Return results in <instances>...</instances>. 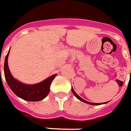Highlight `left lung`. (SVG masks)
<instances>
[{
	"mask_svg": "<svg viewBox=\"0 0 131 131\" xmlns=\"http://www.w3.org/2000/svg\"><path fill=\"white\" fill-rule=\"evenodd\" d=\"M72 93H74V95H75V97H76L77 99H79L80 101H82V102H84V103H87V104H90V105H101V104H105V103H108V102H106V103H90V102H88V101L84 100V99H82L81 97H80V96H78L77 93H75V91H74V89H73L72 88Z\"/></svg>",
	"mask_w": 131,
	"mask_h": 131,
	"instance_id": "1",
	"label": "left lung"
}]
</instances>
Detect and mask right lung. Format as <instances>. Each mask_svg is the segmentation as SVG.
Returning <instances> with one entry per match:
<instances>
[{
    "label": "right lung",
    "instance_id": "1",
    "mask_svg": "<svg viewBox=\"0 0 131 131\" xmlns=\"http://www.w3.org/2000/svg\"><path fill=\"white\" fill-rule=\"evenodd\" d=\"M10 50V49H9ZM9 50L5 56L4 63V73L5 80L11 90L18 97L27 101H40L48 95L50 85L56 74L51 75L42 82L35 84H26L15 80L9 71L7 59Z\"/></svg>",
    "mask_w": 131,
    "mask_h": 131
}]
</instances>
